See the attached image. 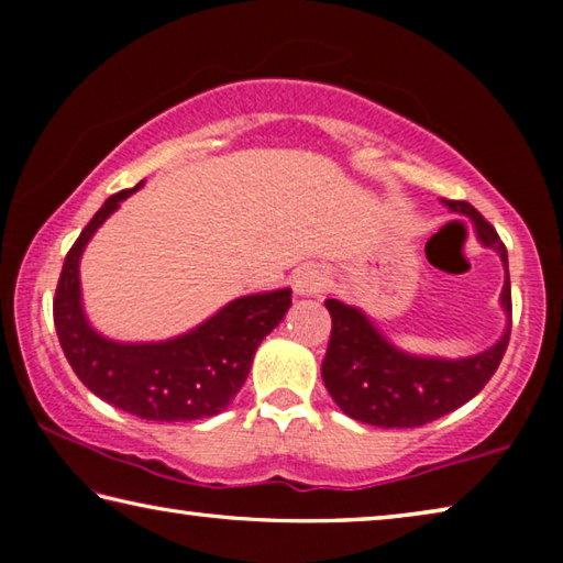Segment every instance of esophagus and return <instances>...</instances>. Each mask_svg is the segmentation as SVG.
Returning a JSON list of instances; mask_svg holds the SVG:
<instances>
[{
  "label": "esophagus",
  "instance_id": "esophagus-1",
  "mask_svg": "<svg viewBox=\"0 0 563 563\" xmlns=\"http://www.w3.org/2000/svg\"><path fill=\"white\" fill-rule=\"evenodd\" d=\"M325 283H328V275L320 268L308 265V268H302L298 271V275H295L292 288L298 295H318L322 288H325Z\"/></svg>",
  "mask_w": 563,
  "mask_h": 563
}]
</instances>
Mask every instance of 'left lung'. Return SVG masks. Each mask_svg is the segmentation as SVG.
Returning <instances> with one entry per match:
<instances>
[{
	"mask_svg": "<svg viewBox=\"0 0 563 563\" xmlns=\"http://www.w3.org/2000/svg\"><path fill=\"white\" fill-rule=\"evenodd\" d=\"M456 213L470 216L482 245L501 255L504 290L501 305L509 316V328L489 350L464 360L415 357L397 350L383 338L365 312L335 298L325 300L332 318L330 342L322 360V383L330 397L347 417L375 427H422L432 419L454 412L456 407L479 393L497 373L511 335V285L507 247L482 213L466 201H444Z\"/></svg>",
	"mask_w": 563,
	"mask_h": 563,
	"instance_id": "obj_1",
	"label": "left lung"
}]
</instances>
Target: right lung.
<instances>
[{
	"label": "right lung",
	"instance_id": "add662e5",
	"mask_svg": "<svg viewBox=\"0 0 563 563\" xmlns=\"http://www.w3.org/2000/svg\"><path fill=\"white\" fill-rule=\"evenodd\" d=\"M139 186L107 198L66 253L54 295V325L76 377L103 402L151 422L213 417L231 405L263 338L290 308V288L228 302L186 335L166 342H113L81 308L79 261L91 235Z\"/></svg>",
	"mask_w": 563,
	"mask_h": 563
}]
</instances>
